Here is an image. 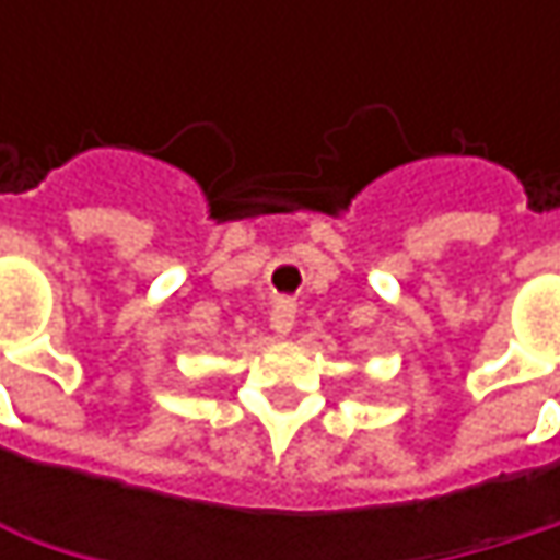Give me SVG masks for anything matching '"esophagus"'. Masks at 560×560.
<instances>
[{
	"instance_id": "1",
	"label": "esophagus",
	"mask_w": 560,
	"mask_h": 560,
	"mask_svg": "<svg viewBox=\"0 0 560 560\" xmlns=\"http://www.w3.org/2000/svg\"><path fill=\"white\" fill-rule=\"evenodd\" d=\"M294 314H298V304L294 301H279L276 307H272V330L279 334V337H288L291 334V327H294Z\"/></svg>"
}]
</instances>
